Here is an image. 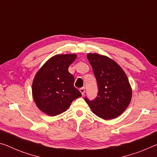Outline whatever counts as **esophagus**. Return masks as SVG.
<instances>
[{"instance_id": "esophagus-1", "label": "esophagus", "mask_w": 157, "mask_h": 157, "mask_svg": "<svg viewBox=\"0 0 157 157\" xmlns=\"http://www.w3.org/2000/svg\"><path fill=\"white\" fill-rule=\"evenodd\" d=\"M79 91H80L82 94L84 95V94H85V87H82V88L79 89Z\"/></svg>"}]
</instances>
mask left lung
I'll return each instance as SVG.
<instances>
[{"mask_svg": "<svg viewBox=\"0 0 157 157\" xmlns=\"http://www.w3.org/2000/svg\"><path fill=\"white\" fill-rule=\"evenodd\" d=\"M87 58L97 79L98 93L94 100L85 97V101L100 118H117L126 109L132 98L127 76L114 60L106 56L88 53Z\"/></svg>", "mask_w": 157, "mask_h": 157, "instance_id": "obj_1", "label": "left lung"}]
</instances>
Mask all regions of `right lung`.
<instances>
[{
	"instance_id": "right-lung-1",
	"label": "right lung",
	"mask_w": 157,
	"mask_h": 157,
	"mask_svg": "<svg viewBox=\"0 0 157 157\" xmlns=\"http://www.w3.org/2000/svg\"><path fill=\"white\" fill-rule=\"evenodd\" d=\"M75 54L56 55L37 72L32 84V94L39 109L49 116L63 113L71 103L82 96L74 86L75 78L68 67Z\"/></svg>"
}]
</instances>
